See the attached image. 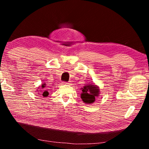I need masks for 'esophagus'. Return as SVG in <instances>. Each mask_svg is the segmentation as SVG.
<instances>
[{
  "label": "esophagus",
  "mask_w": 149,
  "mask_h": 149,
  "mask_svg": "<svg viewBox=\"0 0 149 149\" xmlns=\"http://www.w3.org/2000/svg\"><path fill=\"white\" fill-rule=\"evenodd\" d=\"M62 84L63 85H70V82H63Z\"/></svg>",
  "instance_id": "obj_1"
}]
</instances>
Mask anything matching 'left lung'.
<instances>
[{"mask_svg": "<svg viewBox=\"0 0 149 149\" xmlns=\"http://www.w3.org/2000/svg\"><path fill=\"white\" fill-rule=\"evenodd\" d=\"M81 98L85 104H93L95 101V97L100 94L99 87L95 84L85 85L81 88Z\"/></svg>", "mask_w": 149, "mask_h": 149, "instance_id": "8db88e82", "label": "left lung"}]
</instances>
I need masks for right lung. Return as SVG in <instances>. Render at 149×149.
<instances>
[{
    "mask_svg": "<svg viewBox=\"0 0 149 149\" xmlns=\"http://www.w3.org/2000/svg\"><path fill=\"white\" fill-rule=\"evenodd\" d=\"M47 87V85H46V84H45V83H42V84L41 85V86H40L39 87H38L39 89H37V91L38 92H41V95L42 96V97H47L48 95H49V91H48L47 90H45L46 89H45V87ZM45 89V90H43V89ZM39 90L40 91H39L38 90Z\"/></svg>",
    "mask_w": 149,
    "mask_h": 149,
    "instance_id": "add662e5",
    "label": "right lung"
}]
</instances>
